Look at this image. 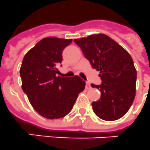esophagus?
<instances>
[{
  "instance_id": "1",
  "label": "esophagus",
  "mask_w": 150,
  "mask_h": 150,
  "mask_svg": "<svg viewBox=\"0 0 150 150\" xmlns=\"http://www.w3.org/2000/svg\"><path fill=\"white\" fill-rule=\"evenodd\" d=\"M85 88H86L87 89L91 88V85H90V83H89V82H86V85H85Z\"/></svg>"
}]
</instances>
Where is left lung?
Returning a JSON list of instances; mask_svg holds the SVG:
<instances>
[{"instance_id":"1","label":"left lung","mask_w":150,"mask_h":150,"mask_svg":"<svg viewBox=\"0 0 150 150\" xmlns=\"http://www.w3.org/2000/svg\"><path fill=\"white\" fill-rule=\"evenodd\" d=\"M74 41L93 69L100 71L101 84H91L100 91V99L91 104L94 114L108 121L121 118L131 107L136 94L137 71L130 55L104 34Z\"/></svg>"}]
</instances>
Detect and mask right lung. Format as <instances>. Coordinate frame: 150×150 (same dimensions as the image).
I'll return each instance as SVG.
<instances>
[{"label": "right lung", "instance_id": "right-lung-1", "mask_svg": "<svg viewBox=\"0 0 150 150\" xmlns=\"http://www.w3.org/2000/svg\"><path fill=\"white\" fill-rule=\"evenodd\" d=\"M72 42L56 37H46L25 55L21 65L22 88L30 104L41 116L59 119L71 111L85 81L75 75L56 76L59 73L62 51Z\"/></svg>", "mask_w": 150, "mask_h": 150}]
</instances>
